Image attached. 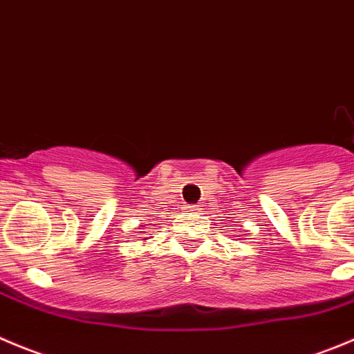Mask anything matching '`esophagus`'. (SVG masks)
<instances>
[{"label":"esophagus","mask_w":354,"mask_h":354,"mask_svg":"<svg viewBox=\"0 0 354 354\" xmlns=\"http://www.w3.org/2000/svg\"><path fill=\"white\" fill-rule=\"evenodd\" d=\"M187 211H190V212H198L201 211V205H197V204H194V205H187Z\"/></svg>","instance_id":"34e87169"}]
</instances>
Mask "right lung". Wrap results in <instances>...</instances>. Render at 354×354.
Wrapping results in <instances>:
<instances>
[{
    "instance_id": "1",
    "label": "right lung",
    "mask_w": 354,
    "mask_h": 354,
    "mask_svg": "<svg viewBox=\"0 0 354 354\" xmlns=\"http://www.w3.org/2000/svg\"><path fill=\"white\" fill-rule=\"evenodd\" d=\"M140 226H142V228H140V230H143V228H145V225H140ZM150 239V236H145V239H143V240H149Z\"/></svg>"
}]
</instances>
